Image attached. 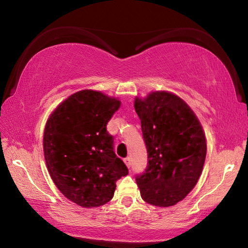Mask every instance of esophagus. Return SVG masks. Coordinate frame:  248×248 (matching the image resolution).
Instances as JSON below:
<instances>
[{
  "instance_id": "obj_1",
  "label": "esophagus",
  "mask_w": 248,
  "mask_h": 248,
  "mask_svg": "<svg viewBox=\"0 0 248 248\" xmlns=\"http://www.w3.org/2000/svg\"><path fill=\"white\" fill-rule=\"evenodd\" d=\"M124 164L127 165L128 167L131 166V158H130V157H125V158L124 159Z\"/></svg>"
}]
</instances>
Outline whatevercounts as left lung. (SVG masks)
I'll list each match as a JSON object with an SVG mask.
<instances>
[{"label":"left lung","instance_id":"obj_1","mask_svg":"<svg viewBox=\"0 0 248 248\" xmlns=\"http://www.w3.org/2000/svg\"><path fill=\"white\" fill-rule=\"evenodd\" d=\"M148 150V167L136 180L145 202L170 207L194 189L202 173L207 142L191 108L177 95L165 91L136 97Z\"/></svg>","mask_w":248,"mask_h":248}]
</instances>
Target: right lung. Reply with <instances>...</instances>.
Segmentation results:
<instances>
[{
  "label": "right lung",
  "instance_id": "obj_1",
  "mask_svg": "<svg viewBox=\"0 0 248 248\" xmlns=\"http://www.w3.org/2000/svg\"><path fill=\"white\" fill-rule=\"evenodd\" d=\"M120 100L93 90L69 96L54 109L44 132L46 164L54 185L69 200L84 208L107 203L116 182L128 175L114 152L107 123Z\"/></svg>",
  "mask_w": 248,
  "mask_h": 248
}]
</instances>
